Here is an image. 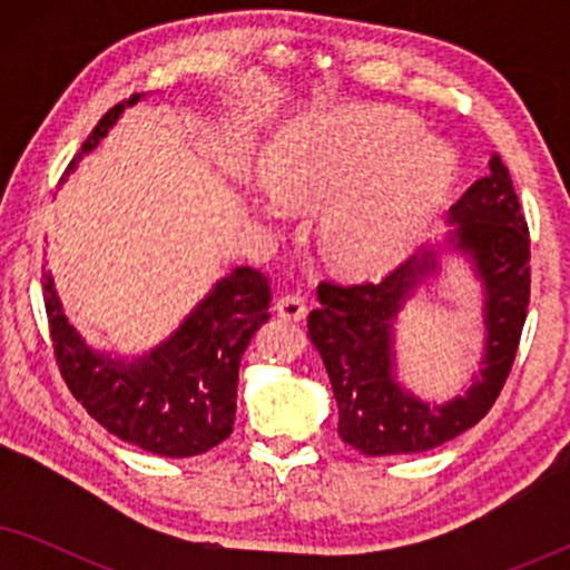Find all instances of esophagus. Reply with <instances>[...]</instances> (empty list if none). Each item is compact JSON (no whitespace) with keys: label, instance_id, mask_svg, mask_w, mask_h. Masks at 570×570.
I'll return each mask as SVG.
<instances>
[{"label":"esophagus","instance_id":"obj_1","mask_svg":"<svg viewBox=\"0 0 570 570\" xmlns=\"http://www.w3.org/2000/svg\"><path fill=\"white\" fill-rule=\"evenodd\" d=\"M306 311H308L306 301H303L298 293L279 295L275 303V314L279 318H287V322H301V318H306Z\"/></svg>","mask_w":570,"mask_h":570}]
</instances>
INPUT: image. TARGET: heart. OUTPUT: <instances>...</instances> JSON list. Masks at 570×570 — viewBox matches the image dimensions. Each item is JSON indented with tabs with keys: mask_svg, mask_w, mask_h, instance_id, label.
Masks as SVG:
<instances>
[{
	"mask_svg": "<svg viewBox=\"0 0 570 570\" xmlns=\"http://www.w3.org/2000/svg\"><path fill=\"white\" fill-rule=\"evenodd\" d=\"M272 197L322 209V244L347 275H379L412 252L456 176V158L415 116L350 106L293 121L264 153ZM264 213L275 207L262 205Z\"/></svg>",
	"mask_w": 570,
	"mask_h": 570,
	"instance_id": "1",
	"label": "heart"
}]
</instances>
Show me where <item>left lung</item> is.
Returning a JSON list of instances; mask_svg holds the SVG:
<instances>
[{
	"label": "left lung",
	"mask_w": 570,
	"mask_h": 570,
	"mask_svg": "<svg viewBox=\"0 0 570 570\" xmlns=\"http://www.w3.org/2000/svg\"><path fill=\"white\" fill-rule=\"evenodd\" d=\"M488 168L451 207L446 238L482 285L485 355L464 394L431 404L396 381L394 322L417 287L439 275V248L412 256L381 283L318 285L308 337L330 373L340 439L365 456L420 454L456 439L488 415L509 379L529 306V228L501 155Z\"/></svg>",
	"instance_id": "left-lung-1"
}]
</instances>
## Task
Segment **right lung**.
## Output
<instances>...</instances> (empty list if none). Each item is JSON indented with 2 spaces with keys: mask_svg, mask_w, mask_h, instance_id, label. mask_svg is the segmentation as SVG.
<instances>
[{
  "mask_svg": "<svg viewBox=\"0 0 570 570\" xmlns=\"http://www.w3.org/2000/svg\"><path fill=\"white\" fill-rule=\"evenodd\" d=\"M142 96L135 92L98 121L67 174L96 150L124 108ZM43 301L61 379L116 439L150 454L184 459L205 454L233 433L240 355L269 318V279L259 269L236 267L217 279L168 340L131 361L92 350L80 337L65 316L49 272Z\"/></svg>",
  "mask_w": 570,
  "mask_h": 570,
  "instance_id": "obj_1",
  "label": "right lung"
}]
</instances>
